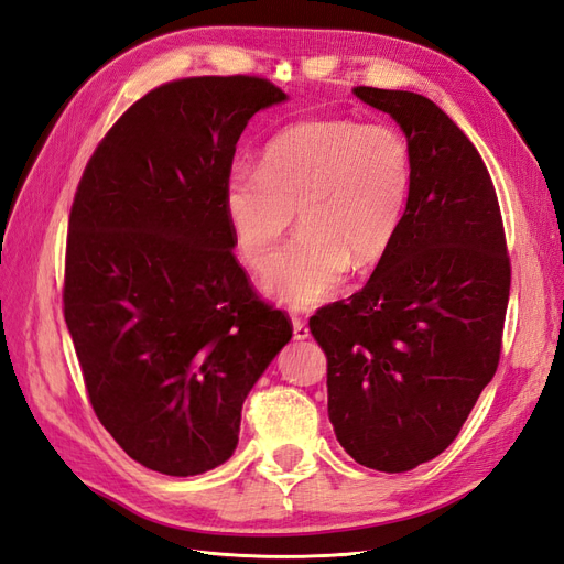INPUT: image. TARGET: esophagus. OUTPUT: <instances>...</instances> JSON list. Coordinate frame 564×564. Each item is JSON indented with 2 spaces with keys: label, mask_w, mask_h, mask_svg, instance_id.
<instances>
[{
  "label": "esophagus",
  "mask_w": 564,
  "mask_h": 564,
  "mask_svg": "<svg viewBox=\"0 0 564 564\" xmlns=\"http://www.w3.org/2000/svg\"><path fill=\"white\" fill-rule=\"evenodd\" d=\"M292 324H294V338H308L311 336V329H308V322H305L303 317H299V315H294L292 317Z\"/></svg>",
  "instance_id": "esophagus-1"
}]
</instances>
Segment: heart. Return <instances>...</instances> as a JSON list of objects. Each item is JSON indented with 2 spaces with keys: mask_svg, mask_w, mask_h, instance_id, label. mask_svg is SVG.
<instances>
[{
  "mask_svg": "<svg viewBox=\"0 0 564 564\" xmlns=\"http://www.w3.org/2000/svg\"><path fill=\"white\" fill-rule=\"evenodd\" d=\"M412 187V150L386 124L313 117L265 143L259 169L232 166L224 214L247 265L263 270L300 212L302 232L270 264L265 289L289 308H313L395 240Z\"/></svg>",
  "mask_w": 564,
  "mask_h": 564,
  "instance_id": "heart-1",
  "label": "heart"
}]
</instances>
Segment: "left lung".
Here are the masks:
<instances>
[{
	"mask_svg": "<svg viewBox=\"0 0 564 564\" xmlns=\"http://www.w3.org/2000/svg\"><path fill=\"white\" fill-rule=\"evenodd\" d=\"M352 94L404 131L412 187L369 282L319 308L311 332L340 447L404 473L452 445L497 373L510 259L487 166L449 115L412 91Z\"/></svg>",
	"mask_w": 564,
	"mask_h": 564,
	"instance_id": "8db88e82",
	"label": "left lung"
}]
</instances>
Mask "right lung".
I'll list each match as a JSON object with an SVG mask.
<instances>
[{
  "mask_svg": "<svg viewBox=\"0 0 564 564\" xmlns=\"http://www.w3.org/2000/svg\"><path fill=\"white\" fill-rule=\"evenodd\" d=\"M265 77L166 82L117 119L79 178L63 315L89 402L133 460L199 475L237 447L242 404L292 319L235 259L224 181Z\"/></svg>",
  "mask_w": 564,
  "mask_h": 564,
  "instance_id": "add662e5",
  "label": "right lung"
}]
</instances>
